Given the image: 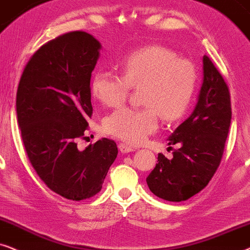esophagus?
I'll list each match as a JSON object with an SVG mask.
<instances>
[{
    "label": "esophagus",
    "instance_id": "obj_1",
    "mask_svg": "<svg viewBox=\"0 0 250 250\" xmlns=\"http://www.w3.org/2000/svg\"><path fill=\"white\" fill-rule=\"evenodd\" d=\"M119 149H120V152H121V153H129V152L135 151L134 147H131V146H129L127 144H123V143L119 144Z\"/></svg>",
    "mask_w": 250,
    "mask_h": 250
}]
</instances>
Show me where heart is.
<instances>
[{
  "mask_svg": "<svg viewBox=\"0 0 250 250\" xmlns=\"http://www.w3.org/2000/svg\"><path fill=\"white\" fill-rule=\"evenodd\" d=\"M121 75L99 69L91 78V92L105 106H119L130 88L142 86L141 108L121 107L105 120V130L129 144H141L158 128V116L175 121L188 109L197 84V69L175 51L148 45L129 53Z\"/></svg>",
  "mask_w": 250,
  "mask_h": 250,
  "instance_id": "b5f03b06",
  "label": "heart"
}]
</instances>
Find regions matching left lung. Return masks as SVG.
I'll use <instances>...</instances> for the list:
<instances>
[{"mask_svg": "<svg viewBox=\"0 0 250 250\" xmlns=\"http://www.w3.org/2000/svg\"><path fill=\"white\" fill-rule=\"evenodd\" d=\"M194 111L169 136L179 144L172 159L158 154V164L146 178L149 189L167 201H185L204 189L221 164L231 125L229 86L208 56Z\"/></svg>", "mask_w": 250, "mask_h": 250, "instance_id": "1", "label": "left lung"}]
</instances>
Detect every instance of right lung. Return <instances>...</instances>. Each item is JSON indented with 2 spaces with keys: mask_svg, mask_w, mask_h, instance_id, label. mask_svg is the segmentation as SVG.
Segmentation results:
<instances>
[{
  "mask_svg": "<svg viewBox=\"0 0 250 250\" xmlns=\"http://www.w3.org/2000/svg\"><path fill=\"white\" fill-rule=\"evenodd\" d=\"M101 43L82 31L42 45L26 65L17 90V118L29 162L48 188L68 200L102 189L118 155L114 141L102 138L78 148L92 115L90 79Z\"/></svg>",
  "mask_w": 250,
  "mask_h": 250,
  "instance_id": "right-lung-1",
  "label": "right lung"
}]
</instances>
